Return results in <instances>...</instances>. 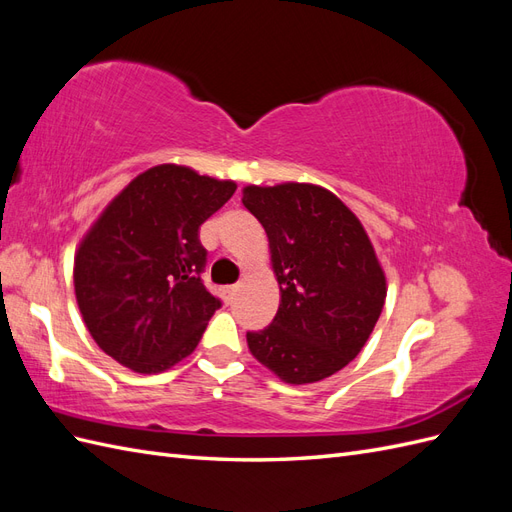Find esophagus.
<instances>
[{"label": "esophagus", "instance_id": "34e87169", "mask_svg": "<svg viewBox=\"0 0 512 512\" xmlns=\"http://www.w3.org/2000/svg\"><path fill=\"white\" fill-rule=\"evenodd\" d=\"M237 292H239V284H232V286H226V288H224V294H226L228 301H230L232 297H235Z\"/></svg>", "mask_w": 512, "mask_h": 512}]
</instances>
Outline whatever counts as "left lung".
Returning a JSON list of instances; mask_svg holds the SVG:
<instances>
[{
  "label": "left lung",
  "instance_id": "8db88e82",
  "mask_svg": "<svg viewBox=\"0 0 512 512\" xmlns=\"http://www.w3.org/2000/svg\"><path fill=\"white\" fill-rule=\"evenodd\" d=\"M243 205L265 228L280 307L267 329L247 333L256 359L288 384L346 367L374 331L386 277L359 218L312 183L247 185Z\"/></svg>",
  "mask_w": 512,
  "mask_h": 512
}]
</instances>
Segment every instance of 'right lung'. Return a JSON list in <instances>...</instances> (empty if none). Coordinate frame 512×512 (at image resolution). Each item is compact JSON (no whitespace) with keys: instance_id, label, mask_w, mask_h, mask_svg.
I'll list each match as a JSON object with an SVG mask.
<instances>
[{"instance_id":"obj_1","label":"right lung","mask_w":512,"mask_h":512,"mask_svg":"<svg viewBox=\"0 0 512 512\" xmlns=\"http://www.w3.org/2000/svg\"><path fill=\"white\" fill-rule=\"evenodd\" d=\"M235 181L177 164L132 179L74 256V292L96 344L138 374L192 354L220 299L205 288L200 224L228 203Z\"/></svg>"}]
</instances>
